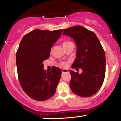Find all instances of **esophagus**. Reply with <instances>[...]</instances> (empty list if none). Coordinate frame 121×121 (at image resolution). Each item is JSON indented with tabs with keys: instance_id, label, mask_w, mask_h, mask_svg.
<instances>
[{
	"instance_id": "1",
	"label": "esophagus",
	"mask_w": 121,
	"mask_h": 121,
	"mask_svg": "<svg viewBox=\"0 0 121 121\" xmlns=\"http://www.w3.org/2000/svg\"><path fill=\"white\" fill-rule=\"evenodd\" d=\"M69 70L68 69H62V73H67L68 72Z\"/></svg>"
}]
</instances>
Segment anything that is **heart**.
I'll return each instance as SVG.
<instances>
[{"label": "heart", "instance_id": "heart-1", "mask_svg": "<svg viewBox=\"0 0 121 121\" xmlns=\"http://www.w3.org/2000/svg\"><path fill=\"white\" fill-rule=\"evenodd\" d=\"M70 43H71V42H70V41H64L62 43V46L64 47V48L65 47H66V45H68V44H70ZM60 66H62V67L66 68V67H67L68 64L66 63V62H61V63Z\"/></svg>", "mask_w": 121, "mask_h": 121}]
</instances>
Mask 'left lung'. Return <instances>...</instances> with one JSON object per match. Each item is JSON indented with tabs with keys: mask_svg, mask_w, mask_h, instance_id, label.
Listing matches in <instances>:
<instances>
[{
	"mask_svg": "<svg viewBox=\"0 0 121 121\" xmlns=\"http://www.w3.org/2000/svg\"><path fill=\"white\" fill-rule=\"evenodd\" d=\"M62 35L73 39L77 47L72 68L82 70L80 74L70 70V89L78 96L91 97L99 91L105 79L106 59L103 47L93 32L82 26L65 29Z\"/></svg>",
	"mask_w": 121,
	"mask_h": 121,
	"instance_id": "left-lung-1",
	"label": "left lung"
}]
</instances>
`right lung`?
Instances as JSON below:
<instances>
[{
  "label": "right lung",
  "instance_id": "right-lung-1",
  "mask_svg": "<svg viewBox=\"0 0 121 121\" xmlns=\"http://www.w3.org/2000/svg\"><path fill=\"white\" fill-rule=\"evenodd\" d=\"M62 31L35 30L25 35L19 44L16 55L18 78L24 92L35 100H47L56 92L61 70L53 66L47 72L43 62L49 57Z\"/></svg>",
  "mask_w": 121,
  "mask_h": 121
}]
</instances>
